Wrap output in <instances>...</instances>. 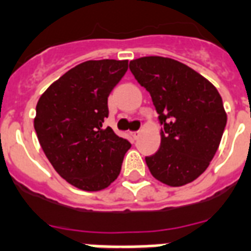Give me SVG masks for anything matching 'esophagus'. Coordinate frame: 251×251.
Here are the masks:
<instances>
[{
    "mask_svg": "<svg viewBox=\"0 0 251 251\" xmlns=\"http://www.w3.org/2000/svg\"><path fill=\"white\" fill-rule=\"evenodd\" d=\"M141 133H142L141 130H139V131H133V133H131V137H133L134 139H137L139 137V135H141Z\"/></svg>",
    "mask_w": 251,
    "mask_h": 251,
    "instance_id": "1",
    "label": "esophagus"
}]
</instances>
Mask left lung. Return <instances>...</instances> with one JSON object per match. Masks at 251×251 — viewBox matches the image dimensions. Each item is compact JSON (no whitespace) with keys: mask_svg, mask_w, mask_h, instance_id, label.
<instances>
[{"mask_svg":"<svg viewBox=\"0 0 251 251\" xmlns=\"http://www.w3.org/2000/svg\"><path fill=\"white\" fill-rule=\"evenodd\" d=\"M130 71L159 114L160 147L146 156L151 175L180 187L198 179L219 149L226 113L215 85L183 63L162 56L131 60Z\"/></svg>","mask_w":251,"mask_h":251,"instance_id":"obj_1","label":"left lung"}]
</instances>
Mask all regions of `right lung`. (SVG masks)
I'll return each mask as SVG.
<instances>
[{"instance_id": "add662e5", "label": "right lung", "mask_w": 251, "mask_h": 251, "mask_svg": "<svg viewBox=\"0 0 251 251\" xmlns=\"http://www.w3.org/2000/svg\"><path fill=\"white\" fill-rule=\"evenodd\" d=\"M127 71V60H88L50 85L36 104L34 127L55 171L83 191H101L121 171L130 149L108 118V97Z\"/></svg>"}]
</instances>
